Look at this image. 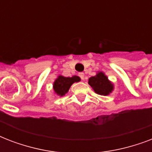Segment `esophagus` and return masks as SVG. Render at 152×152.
<instances>
[{
    "mask_svg": "<svg viewBox=\"0 0 152 152\" xmlns=\"http://www.w3.org/2000/svg\"><path fill=\"white\" fill-rule=\"evenodd\" d=\"M79 76H80V77L82 80H84V73H83V72H80V73H79Z\"/></svg>",
    "mask_w": 152,
    "mask_h": 152,
    "instance_id": "obj_1",
    "label": "esophagus"
}]
</instances>
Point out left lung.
Wrapping results in <instances>:
<instances>
[{
    "instance_id": "1",
    "label": "left lung",
    "mask_w": 152,
    "mask_h": 152,
    "mask_svg": "<svg viewBox=\"0 0 152 152\" xmlns=\"http://www.w3.org/2000/svg\"><path fill=\"white\" fill-rule=\"evenodd\" d=\"M88 84L92 88L96 94L109 95L114 89V85L105 75L103 72H98L96 75L88 79Z\"/></svg>"
}]
</instances>
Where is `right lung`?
<instances>
[{"instance_id": "1", "label": "right lung", "mask_w": 152, "mask_h": 152, "mask_svg": "<svg viewBox=\"0 0 152 152\" xmlns=\"http://www.w3.org/2000/svg\"><path fill=\"white\" fill-rule=\"evenodd\" d=\"M81 80L77 76H73L72 77H65L61 75L57 76L53 84V90L54 91L55 95L57 96L62 97L66 93H68L69 88L74 83L80 82Z\"/></svg>"}]
</instances>
